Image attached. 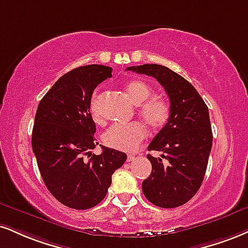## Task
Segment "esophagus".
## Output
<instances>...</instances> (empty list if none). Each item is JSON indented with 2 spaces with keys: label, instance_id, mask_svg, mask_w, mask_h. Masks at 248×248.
<instances>
[{
  "label": "esophagus",
  "instance_id": "34e87169",
  "mask_svg": "<svg viewBox=\"0 0 248 248\" xmlns=\"http://www.w3.org/2000/svg\"><path fill=\"white\" fill-rule=\"evenodd\" d=\"M134 159H135V156H134V155H128L127 156V162H133Z\"/></svg>",
  "mask_w": 248,
  "mask_h": 248
}]
</instances>
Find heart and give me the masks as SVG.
Here are the masks:
<instances>
[{"label":"heart","instance_id":"heart-1","mask_svg":"<svg viewBox=\"0 0 248 248\" xmlns=\"http://www.w3.org/2000/svg\"><path fill=\"white\" fill-rule=\"evenodd\" d=\"M126 91L134 103L139 106L141 118L151 128H160L169 121L171 108L165 100L159 97H151L153 89L142 79H132L126 84ZM90 111L95 122L101 121L99 93L97 91L90 99ZM147 133L140 122L128 124H114L104 134V143L115 150L133 153L144 141Z\"/></svg>","mask_w":248,"mask_h":248}]
</instances>
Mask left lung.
<instances>
[{
    "mask_svg": "<svg viewBox=\"0 0 248 248\" xmlns=\"http://www.w3.org/2000/svg\"><path fill=\"white\" fill-rule=\"evenodd\" d=\"M127 70L156 78L170 98L171 115L149 144L153 165L142 190L151 203L160 208H177L195 195L202 181L213 145L209 111L199 92L183 76L160 64L128 67Z\"/></svg>",
    "mask_w": 248,
    "mask_h": 248,
    "instance_id": "left-lung-1",
    "label": "left lung"
}]
</instances>
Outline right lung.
Instances as JSON below:
<instances>
[{
    "label": "right lung",
    "instance_id": "1",
    "mask_svg": "<svg viewBox=\"0 0 248 248\" xmlns=\"http://www.w3.org/2000/svg\"><path fill=\"white\" fill-rule=\"evenodd\" d=\"M112 77V68L100 64L78 67L56 80L39 103L32 130V150L47 189L67 207L85 210L106 196L112 174L127 155L98 142L90 113L93 90ZM88 157H86V156Z\"/></svg>",
    "mask_w": 248,
    "mask_h": 248
}]
</instances>
